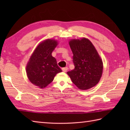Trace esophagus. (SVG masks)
<instances>
[{"label": "esophagus", "instance_id": "1", "mask_svg": "<svg viewBox=\"0 0 130 130\" xmlns=\"http://www.w3.org/2000/svg\"><path fill=\"white\" fill-rule=\"evenodd\" d=\"M68 67H65V68H62V71H63V72H67V70H68Z\"/></svg>", "mask_w": 130, "mask_h": 130}]
</instances>
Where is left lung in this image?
<instances>
[{"mask_svg": "<svg viewBox=\"0 0 130 130\" xmlns=\"http://www.w3.org/2000/svg\"><path fill=\"white\" fill-rule=\"evenodd\" d=\"M69 45L75 68L67 72L68 75L80 89L94 87L99 82L103 71V62L94 46L85 38L71 40Z\"/></svg>", "mask_w": 130, "mask_h": 130, "instance_id": "left-lung-1", "label": "left lung"}]
</instances>
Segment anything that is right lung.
Returning a JSON list of instances; mask_svg holds the SVG:
<instances>
[{
    "mask_svg": "<svg viewBox=\"0 0 130 130\" xmlns=\"http://www.w3.org/2000/svg\"><path fill=\"white\" fill-rule=\"evenodd\" d=\"M57 45V42L54 40L43 41L35 49L27 63V76L32 84L40 88H45L57 73L62 71L52 56Z\"/></svg>",
    "mask_w": 130,
    "mask_h": 130,
    "instance_id": "1",
    "label": "right lung"
}]
</instances>
